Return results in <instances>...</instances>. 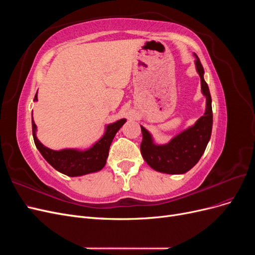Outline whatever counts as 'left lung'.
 I'll use <instances>...</instances> for the list:
<instances>
[{
	"instance_id": "left-lung-1",
	"label": "left lung",
	"mask_w": 255,
	"mask_h": 255,
	"mask_svg": "<svg viewBox=\"0 0 255 255\" xmlns=\"http://www.w3.org/2000/svg\"><path fill=\"white\" fill-rule=\"evenodd\" d=\"M196 55V54H195ZM197 71L201 79V89L206 97V110L195 126L184 130L167 143L154 144L150 133L141 127L140 152L143 159L154 170L168 174H182L194 167L205 151L212 134L213 111L210 89L203 79L204 69L196 55Z\"/></svg>"
}]
</instances>
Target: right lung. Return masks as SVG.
I'll return each instance as SVG.
<instances>
[{
  "label": "right lung",
  "instance_id": "add662e5",
  "mask_svg": "<svg viewBox=\"0 0 255 255\" xmlns=\"http://www.w3.org/2000/svg\"><path fill=\"white\" fill-rule=\"evenodd\" d=\"M34 101H37V94L34 98ZM126 121V119H121L107 126L104 136L86 151H78L72 149L54 151L44 146L37 139L36 125L33 120L32 113L33 137L36 148L39 150L41 155L53 168H55L57 171L68 176H79L101 170L106 164V158L109 156L110 146L114 137L119 128L125 125Z\"/></svg>",
  "mask_w": 255,
  "mask_h": 255
}]
</instances>
